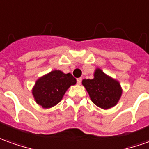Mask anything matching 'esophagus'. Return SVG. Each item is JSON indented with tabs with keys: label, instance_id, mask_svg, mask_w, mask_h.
Here are the masks:
<instances>
[{
	"label": "esophagus",
	"instance_id": "obj_1",
	"mask_svg": "<svg viewBox=\"0 0 149 149\" xmlns=\"http://www.w3.org/2000/svg\"><path fill=\"white\" fill-rule=\"evenodd\" d=\"M81 83H82V78L77 79V84H81Z\"/></svg>",
	"mask_w": 149,
	"mask_h": 149
}]
</instances>
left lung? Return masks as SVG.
Returning <instances> with one entry per match:
<instances>
[{
	"mask_svg": "<svg viewBox=\"0 0 149 149\" xmlns=\"http://www.w3.org/2000/svg\"><path fill=\"white\" fill-rule=\"evenodd\" d=\"M92 79H83L82 84L86 88L92 101L96 106L109 109L118 103L123 94L119 81L96 68Z\"/></svg>",
	"mask_w": 149,
	"mask_h": 149,
	"instance_id": "1",
	"label": "left lung"
}]
</instances>
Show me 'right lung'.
Here are the masks:
<instances>
[{
  "instance_id": "1",
  "label": "right lung",
  "mask_w": 149,
  "mask_h": 149,
  "mask_svg": "<svg viewBox=\"0 0 149 149\" xmlns=\"http://www.w3.org/2000/svg\"><path fill=\"white\" fill-rule=\"evenodd\" d=\"M76 84L71 74H65L60 70H54L36 81L31 92L34 100L44 109L57 104L63 98L70 86Z\"/></svg>"
}]
</instances>
